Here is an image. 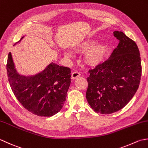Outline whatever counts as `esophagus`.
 I'll list each match as a JSON object with an SVG mask.
<instances>
[{
	"instance_id": "obj_1",
	"label": "esophagus",
	"mask_w": 148,
	"mask_h": 148,
	"mask_svg": "<svg viewBox=\"0 0 148 148\" xmlns=\"http://www.w3.org/2000/svg\"><path fill=\"white\" fill-rule=\"evenodd\" d=\"M80 73H79V72L77 71L73 72L71 74V77L73 79H75V78H77V77H80Z\"/></svg>"
}]
</instances>
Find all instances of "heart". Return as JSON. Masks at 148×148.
<instances>
[{"label": "heart", "mask_w": 148, "mask_h": 148, "mask_svg": "<svg viewBox=\"0 0 148 148\" xmlns=\"http://www.w3.org/2000/svg\"><path fill=\"white\" fill-rule=\"evenodd\" d=\"M97 43L95 39H86L79 42L75 47L78 52H86L84 60L87 64L94 66L103 61L108 50V46L105 43ZM64 55L69 57H73V53L70 51L66 52Z\"/></svg>", "instance_id": "obj_1"}]
</instances>
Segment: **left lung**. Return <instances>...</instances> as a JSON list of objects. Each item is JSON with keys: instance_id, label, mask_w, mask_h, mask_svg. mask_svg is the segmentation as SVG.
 I'll return each instance as SVG.
<instances>
[{"instance_id": "obj_1", "label": "left lung", "mask_w": 148, "mask_h": 148, "mask_svg": "<svg viewBox=\"0 0 148 148\" xmlns=\"http://www.w3.org/2000/svg\"><path fill=\"white\" fill-rule=\"evenodd\" d=\"M119 40L109 58L87 78L86 99L96 112L109 114L125 107L139 86L142 67L140 52L135 42L121 31H114Z\"/></svg>"}]
</instances>
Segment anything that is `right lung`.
<instances>
[{
  "mask_svg": "<svg viewBox=\"0 0 148 148\" xmlns=\"http://www.w3.org/2000/svg\"><path fill=\"white\" fill-rule=\"evenodd\" d=\"M6 69L12 91L25 109L41 117L52 116L62 109L71 84L70 68L52 62L40 73L24 76L17 72L10 52Z\"/></svg>",
  "mask_w": 148,
  "mask_h": 148,
  "instance_id": "right-lung-1",
  "label": "right lung"
}]
</instances>
